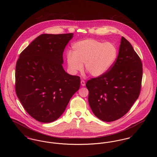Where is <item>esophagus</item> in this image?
Wrapping results in <instances>:
<instances>
[{"instance_id": "1", "label": "esophagus", "mask_w": 157, "mask_h": 157, "mask_svg": "<svg viewBox=\"0 0 157 157\" xmlns=\"http://www.w3.org/2000/svg\"><path fill=\"white\" fill-rule=\"evenodd\" d=\"M81 85H82V86H85V82L83 80H82V81H81Z\"/></svg>"}]
</instances>
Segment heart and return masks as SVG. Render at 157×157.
<instances>
[{"label":"heart","instance_id":"obj_1","mask_svg":"<svg viewBox=\"0 0 157 157\" xmlns=\"http://www.w3.org/2000/svg\"><path fill=\"white\" fill-rule=\"evenodd\" d=\"M117 56L118 49L113 44L87 39L72 45V52L67 53V61L72 74L81 71L84 63L86 71L94 77H98L110 69Z\"/></svg>","mask_w":157,"mask_h":157}]
</instances>
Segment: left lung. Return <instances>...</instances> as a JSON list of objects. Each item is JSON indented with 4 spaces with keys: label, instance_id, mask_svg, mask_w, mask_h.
Masks as SVG:
<instances>
[{
    "label": "left lung",
    "instance_id": "1",
    "mask_svg": "<svg viewBox=\"0 0 157 157\" xmlns=\"http://www.w3.org/2000/svg\"><path fill=\"white\" fill-rule=\"evenodd\" d=\"M142 78L141 60L122 36L112 67L86 83L89 104L94 115L105 122L114 121L125 115L140 95Z\"/></svg>",
    "mask_w": 157,
    "mask_h": 157
}]
</instances>
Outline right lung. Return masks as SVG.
<instances>
[{
  "mask_svg": "<svg viewBox=\"0 0 157 157\" xmlns=\"http://www.w3.org/2000/svg\"><path fill=\"white\" fill-rule=\"evenodd\" d=\"M73 35H40L17 60V97L26 111L40 122H52L59 118L79 89L80 77L68 74L62 67L63 52Z\"/></svg>",
  "mask_w": 157,
  "mask_h": 157,
  "instance_id": "right-lung-1",
  "label": "right lung"
}]
</instances>
